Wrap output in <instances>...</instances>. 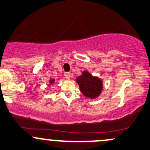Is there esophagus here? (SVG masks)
I'll return each mask as SVG.
<instances>
[{
	"mask_svg": "<svg viewBox=\"0 0 150 150\" xmlns=\"http://www.w3.org/2000/svg\"><path fill=\"white\" fill-rule=\"evenodd\" d=\"M70 75H71L70 72H65V73H64V76H65V78H67V79H70Z\"/></svg>",
	"mask_w": 150,
	"mask_h": 150,
	"instance_id": "1",
	"label": "esophagus"
}]
</instances>
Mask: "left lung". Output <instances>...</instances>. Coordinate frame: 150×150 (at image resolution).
Here are the masks:
<instances>
[{"mask_svg":"<svg viewBox=\"0 0 150 150\" xmlns=\"http://www.w3.org/2000/svg\"><path fill=\"white\" fill-rule=\"evenodd\" d=\"M82 93L91 99L100 96L103 90V82L98 77L93 76L88 71H83L82 75L76 78Z\"/></svg>","mask_w":150,"mask_h":150,"instance_id":"left-lung-1","label":"left lung"}]
</instances>
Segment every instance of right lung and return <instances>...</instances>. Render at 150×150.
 <instances>
[{
  "instance_id": "add662e5",
  "label": "right lung",
  "mask_w": 150,
  "mask_h": 150,
  "mask_svg": "<svg viewBox=\"0 0 150 150\" xmlns=\"http://www.w3.org/2000/svg\"><path fill=\"white\" fill-rule=\"evenodd\" d=\"M54 83V79H51L50 80V84H53Z\"/></svg>"
}]
</instances>
